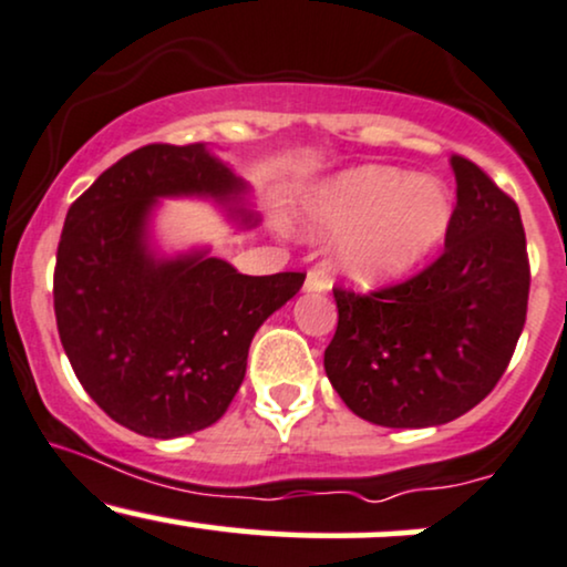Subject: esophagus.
Returning a JSON list of instances; mask_svg holds the SVG:
<instances>
[{
  "mask_svg": "<svg viewBox=\"0 0 567 567\" xmlns=\"http://www.w3.org/2000/svg\"><path fill=\"white\" fill-rule=\"evenodd\" d=\"M303 290H306V292H324V290H327V277H324V271L311 269L309 275H306Z\"/></svg>",
  "mask_w": 567,
  "mask_h": 567,
  "instance_id": "esophagus-1",
  "label": "esophagus"
}]
</instances>
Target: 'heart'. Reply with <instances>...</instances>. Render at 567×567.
I'll return each mask as SVG.
<instances>
[{
  "label": "heart",
  "instance_id": "heart-1",
  "mask_svg": "<svg viewBox=\"0 0 567 567\" xmlns=\"http://www.w3.org/2000/svg\"><path fill=\"white\" fill-rule=\"evenodd\" d=\"M452 221L446 184L393 166L349 168L306 200V229L340 237L332 261L357 288H383L412 275L441 248Z\"/></svg>",
  "mask_w": 567,
  "mask_h": 567
}]
</instances>
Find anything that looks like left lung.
<instances>
[{"label":"left lung","instance_id":"8db88e82","mask_svg":"<svg viewBox=\"0 0 567 567\" xmlns=\"http://www.w3.org/2000/svg\"><path fill=\"white\" fill-rule=\"evenodd\" d=\"M449 163L456 208L439 261L372 296L336 290L324 372L372 425L462 417L494 391L523 332L530 275L520 210L475 163Z\"/></svg>","mask_w":567,"mask_h":567}]
</instances>
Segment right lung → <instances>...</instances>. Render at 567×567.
Returning a JSON list of instances; mask_svg holds the SVG:
<instances>
[{
    "instance_id": "add662e5",
    "label": "right lung",
    "mask_w": 567,
    "mask_h": 567,
    "mask_svg": "<svg viewBox=\"0 0 567 567\" xmlns=\"http://www.w3.org/2000/svg\"><path fill=\"white\" fill-rule=\"evenodd\" d=\"M168 197L210 200L243 229L261 221L250 184L208 145H147L73 203L54 266V317L79 383L147 439H179L227 412L256 330L306 279L240 275L210 248L163 254L153 218Z\"/></svg>"
}]
</instances>
